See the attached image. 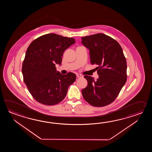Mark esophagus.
<instances>
[{"label": "esophagus", "mask_w": 152, "mask_h": 152, "mask_svg": "<svg viewBox=\"0 0 152 152\" xmlns=\"http://www.w3.org/2000/svg\"><path fill=\"white\" fill-rule=\"evenodd\" d=\"M77 77H83V76L82 75H79V74H77Z\"/></svg>", "instance_id": "34e87169"}]
</instances>
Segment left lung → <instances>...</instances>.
Segmentation results:
<instances>
[{"mask_svg": "<svg viewBox=\"0 0 152 152\" xmlns=\"http://www.w3.org/2000/svg\"><path fill=\"white\" fill-rule=\"evenodd\" d=\"M89 49L91 64H96L99 77L85 75L87 87L81 91L87 103L94 107L109 105L116 98L126 81V62L120 44L104 34L81 37Z\"/></svg>", "mask_w": 152, "mask_h": 152, "instance_id": "obj_1", "label": "left lung"}]
</instances>
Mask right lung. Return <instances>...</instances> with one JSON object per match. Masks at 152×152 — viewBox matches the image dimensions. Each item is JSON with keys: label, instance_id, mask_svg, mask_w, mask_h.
Here are the masks:
<instances>
[{"label": "right lung", "instance_id": "add662e5", "mask_svg": "<svg viewBox=\"0 0 152 152\" xmlns=\"http://www.w3.org/2000/svg\"><path fill=\"white\" fill-rule=\"evenodd\" d=\"M73 38L55 34L41 36L34 40L26 52L22 65L23 80L32 97L40 103L53 105L66 97L68 88L76 79L69 72L56 71L65 50L75 44Z\"/></svg>", "mask_w": 152, "mask_h": 152}]
</instances>
